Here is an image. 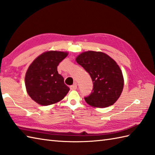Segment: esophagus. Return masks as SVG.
<instances>
[{
	"label": "esophagus",
	"mask_w": 155,
	"mask_h": 155,
	"mask_svg": "<svg viewBox=\"0 0 155 155\" xmlns=\"http://www.w3.org/2000/svg\"><path fill=\"white\" fill-rule=\"evenodd\" d=\"M70 89H71V90H76V89H77V84L75 83L74 84L72 85V86H70Z\"/></svg>",
	"instance_id": "obj_1"
}]
</instances>
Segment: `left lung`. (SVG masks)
<instances>
[{"instance_id":"obj_1","label":"left lung","mask_w":155,"mask_h":155,"mask_svg":"<svg viewBox=\"0 0 155 155\" xmlns=\"http://www.w3.org/2000/svg\"><path fill=\"white\" fill-rule=\"evenodd\" d=\"M76 61L90 74L93 90L84 100L97 108L112 106L120 96L124 78L120 68L106 53L88 51L78 55Z\"/></svg>"}]
</instances>
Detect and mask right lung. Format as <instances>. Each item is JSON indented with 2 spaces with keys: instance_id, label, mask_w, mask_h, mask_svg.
Here are the masks:
<instances>
[{
  "instance_id": "right-lung-1",
  "label": "right lung",
  "mask_w": 155,
  "mask_h": 155,
  "mask_svg": "<svg viewBox=\"0 0 155 155\" xmlns=\"http://www.w3.org/2000/svg\"><path fill=\"white\" fill-rule=\"evenodd\" d=\"M68 53L50 51L34 60L25 75V86L28 94L40 105L48 106L64 98L69 88L58 74V66Z\"/></svg>"
}]
</instances>
